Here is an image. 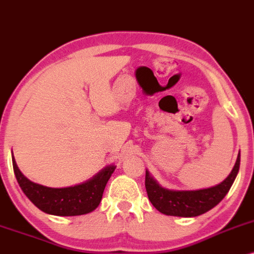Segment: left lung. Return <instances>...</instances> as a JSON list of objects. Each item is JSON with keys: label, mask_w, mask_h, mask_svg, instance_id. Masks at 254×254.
I'll use <instances>...</instances> for the list:
<instances>
[{"label": "left lung", "mask_w": 254, "mask_h": 254, "mask_svg": "<svg viewBox=\"0 0 254 254\" xmlns=\"http://www.w3.org/2000/svg\"><path fill=\"white\" fill-rule=\"evenodd\" d=\"M240 168V153L232 173L223 182L211 189L199 190H172L161 187L151 178L149 172L145 174V187L151 204L159 212L168 216L195 217L215 207L226 196L238 175Z\"/></svg>", "instance_id": "8db88e82"}]
</instances>
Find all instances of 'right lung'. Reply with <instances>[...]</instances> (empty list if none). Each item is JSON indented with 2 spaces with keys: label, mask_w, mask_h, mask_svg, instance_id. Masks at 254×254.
Instances as JSON below:
<instances>
[{
  "label": "right lung",
  "mask_w": 254,
  "mask_h": 254,
  "mask_svg": "<svg viewBox=\"0 0 254 254\" xmlns=\"http://www.w3.org/2000/svg\"><path fill=\"white\" fill-rule=\"evenodd\" d=\"M12 161L14 174L25 195L43 212L55 216H79L93 211L101 203L105 185L116 168L115 165L104 168L85 184L65 189H50L28 180L20 172L14 157Z\"/></svg>",
  "instance_id": "obj_1"
}]
</instances>
